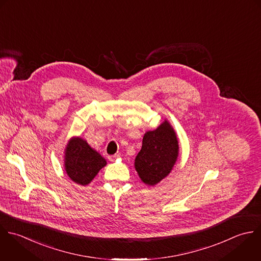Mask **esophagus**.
Listing matches in <instances>:
<instances>
[{"instance_id": "34e87169", "label": "esophagus", "mask_w": 261, "mask_h": 261, "mask_svg": "<svg viewBox=\"0 0 261 261\" xmlns=\"http://www.w3.org/2000/svg\"><path fill=\"white\" fill-rule=\"evenodd\" d=\"M118 159H120V154H115V155L109 156V161H110V162H115V161H117Z\"/></svg>"}]
</instances>
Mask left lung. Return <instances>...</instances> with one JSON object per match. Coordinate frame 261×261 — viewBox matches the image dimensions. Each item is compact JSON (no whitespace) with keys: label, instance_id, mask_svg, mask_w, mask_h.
<instances>
[{"label":"left lung","instance_id":"left-lung-1","mask_svg":"<svg viewBox=\"0 0 261 261\" xmlns=\"http://www.w3.org/2000/svg\"><path fill=\"white\" fill-rule=\"evenodd\" d=\"M179 156V141L173 126L165 120L156 129L145 132L134 167L141 181L155 186L172 172Z\"/></svg>","mask_w":261,"mask_h":261}]
</instances>
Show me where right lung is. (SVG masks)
I'll list each match as a JSON object with an SVG mask.
<instances>
[{"instance_id":"obj_1","label":"right lung","mask_w":261,"mask_h":261,"mask_svg":"<svg viewBox=\"0 0 261 261\" xmlns=\"http://www.w3.org/2000/svg\"><path fill=\"white\" fill-rule=\"evenodd\" d=\"M106 166V159L85 139L80 136L69 139L64 150V167L67 176L74 183L87 186Z\"/></svg>"}]
</instances>
